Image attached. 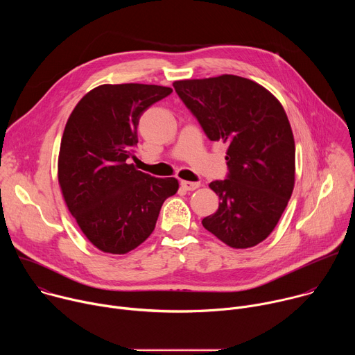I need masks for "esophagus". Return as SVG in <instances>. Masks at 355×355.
Wrapping results in <instances>:
<instances>
[{"label":"esophagus","instance_id":"esophagus-1","mask_svg":"<svg viewBox=\"0 0 355 355\" xmlns=\"http://www.w3.org/2000/svg\"><path fill=\"white\" fill-rule=\"evenodd\" d=\"M181 187L185 189V191H193L196 188L200 187V182H191V181H181Z\"/></svg>","mask_w":355,"mask_h":355}]
</instances>
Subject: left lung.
<instances>
[{"label":"left lung","instance_id":"left-lung-1","mask_svg":"<svg viewBox=\"0 0 355 355\" xmlns=\"http://www.w3.org/2000/svg\"><path fill=\"white\" fill-rule=\"evenodd\" d=\"M207 136L227 143V177L212 181L219 208L202 225L233 248L266 240L295 185V141L279 101L263 85L233 74L174 84Z\"/></svg>","mask_w":355,"mask_h":355}]
</instances>
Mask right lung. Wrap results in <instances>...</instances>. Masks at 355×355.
<instances>
[{"label": "right lung", "mask_w": 355, "mask_h": 355, "mask_svg": "<svg viewBox=\"0 0 355 355\" xmlns=\"http://www.w3.org/2000/svg\"><path fill=\"white\" fill-rule=\"evenodd\" d=\"M173 92L147 84H104L73 110L62 137L59 184L70 214L101 251L126 254L156 227L175 178H156L129 164L141 114Z\"/></svg>", "instance_id": "right-lung-1"}]
</instances>
